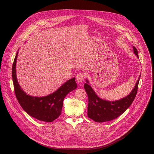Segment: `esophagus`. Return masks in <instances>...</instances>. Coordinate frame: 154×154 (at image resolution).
<instances>
[{
	"instance_id": "obj_1",
	"label": "esophagus",
	"mask_w": 154,
	"mask_h": 154,
	"mask_svg": "<svg viewBox=\"0 0 154 154\" xmlns=\"http://www.w3.org/2000/svg\"><path fill=\"white\" fill-rule=\"evenodd\" d=\"M85 77V73H79L76 76V81L78 82H81L83 81V80L84 79Z\"/></svg>"
}]
</instances>
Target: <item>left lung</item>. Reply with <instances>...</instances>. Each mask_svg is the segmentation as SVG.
I'll list each match as a JSON object with an SVG mask.
<instances>
[{"label": "left lung", "instance_id": "obj_1", "mask_svg": "<svg viewBox=\"0 0 154 154\" xmlns=\"http://www.w3.org/2000/svg\"><path fill=\"white\" fill-rule=\"evenodd\" d=\"M134 53L138 57V51L134 47ZM139 76L135 87L126 97L115 101H107L100 98L95 91L88 85V81L84 84V88L88 96V104L87 107L88 117L98 122H103L113 120L123 113L133 103L138 91Z\"/></svg>", "mask_w": 154, "mask_h": 154}]
</instances>
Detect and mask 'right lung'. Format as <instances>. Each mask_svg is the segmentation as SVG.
Here are the masks:
<instances>
[{"label":"right lung","mask_w":154,"mask_h":154,"mask_svg":"<svg viewBox=\"0 0 154 154\" xmlns=\"http://www.w3.org/2000/svg\"><path fill=\"white\" fill-rule=\"evenodd\" d=\"M17 52L12 66V78L16 98L22 109L31 116L39 121L51 122L61 114L64 98L77 87L75 78L65 82L52 94L44 97H34L26 95L18 84L16 64Z\"/></svg>","instance_id":"1"}]
</instances>
